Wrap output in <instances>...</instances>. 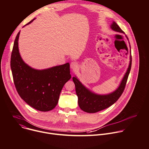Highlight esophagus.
I'll return each mask as SVG.
<instances>
[{
  "mask_svg": "<svg viewBox=\"0 0 149 149\" xmlns=\"http://www.w3.org/2000/svg\"><path fill=\"white\" fill-rule=\"evenodd\" d=\"M70 67H71V68L73 70H76L78 68V63L75 62V61H73L71 63V65H70Z\"/></svg>",
  "mask_w": 149,
  "mask_h": 149,
  "instance_id": "34e87169",
  "label": "esophagus"
}]
</instances>
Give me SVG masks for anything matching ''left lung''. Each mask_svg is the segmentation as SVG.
Here are the masks:
<instances>
[{
	"instance_id": "1",
	"label": "left lung",
	"mask_w": 149,
	"mask_h": 149,
	"mask_svg": "<svg viewBox=\"0 0 149 149\" xmlns=\"http://www.w3.org/2000/svg\"><path fill=\"white\" fill-rule=\"evenodd\" d=\"M110 28L115 32L124 33V32L114 21L113 22ZM126 38L128 39V38L127 36ZM130 61L129 67L127 68V70L124 74L118 87L114 91L108 94H97L92 92L88 88L85 87L76 76L72 78V80L75 86L76 94L78 97V103L79 107L82 110L88 113H95L110 107L111 105H112L118 100L124 91L132 67L130 45Z\"/></svg>"
}]
</instances>
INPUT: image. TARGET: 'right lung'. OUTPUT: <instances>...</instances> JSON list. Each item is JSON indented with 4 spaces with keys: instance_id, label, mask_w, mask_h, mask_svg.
<instances>
[{
    "instance_id": "obj_1",
    "label": "right lung",
    "mask_w": 149,
    "mask_h": 149,
    "mask_svg": "<svg viewBox=\"0 0 149 149\" xmlns=\"http://www.w3.org/2000/svg\"><path fill=\"white\" fill-rule=\"evenodd\" d=\"M19 35L20 32L16 36L10 59V67L16 90L21 98L33 109L40 111L52 110L58 104L63 86L71 78L70 63L41 70L32 68L20 55L18 48Z\"/></svg>"
}]
</instances>
